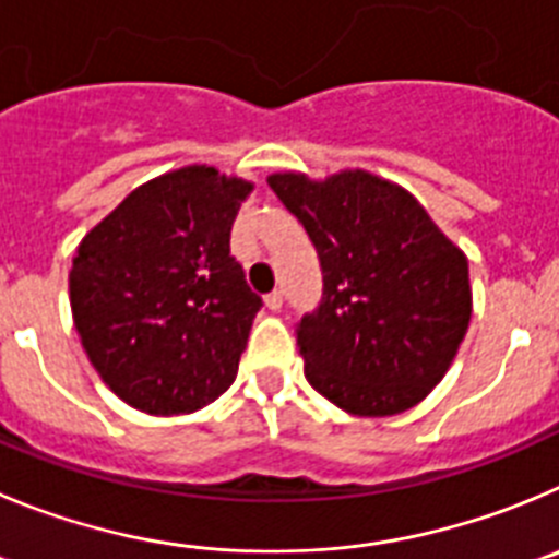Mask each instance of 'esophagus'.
Returning <instances> with one entry per match:
<instances>
[{
	"instance_id": "34e87169",
	"label": "esophagus",
	"mask_w": 559,
	"mask_h": 559,
	"mask_svg": "<svg viewBox=\"0 0 559 559\" xmlns=\"http://www.w3.org/2000/svg\"><path fill=\"white\" fill-rule=\"evenodd\" d=\"M264 304H267V309H270V311H278V309H281V304H284V292H281V289L270 292V295L264 297Z\"/></svg>"
}]
</instances>
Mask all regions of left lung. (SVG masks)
I'll use <instances>...</instances> for the list:
<instances>
[{
	"instance_id": "8db88e82",
	"label": "left lung",
	"mask_w": 559,
	"mask_h": 559,
	"mask_svg": "<svg viewBox=\"0 0 559 559\" xmlns=\"http://www.w3.org/2000/svg\"><path fill=\"white\" fill-rule=\"evenodd\" d=\"M267 181L320 255L322 300L297 322L306 380L353 416L414 408L468 331L463 250L408 190L367 170Z\"/></svg>"
}]
</instances>
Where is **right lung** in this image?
<instances>
[{
  "label": "right lung",
  "instance_id": "add662e5",
  "mask_svg": "<svg viewBox=\"0 0 559 559\" xmlns=\"http://www.w3.org/2000/svg\"><path fill=\"white\" fill-rule=\"evenodd\" d=\"M253 185L187 165L129 192L68 275L87 358L132 408L192 414L234 383L262 297L231 255Z\"/></svg>",
  "mask_w": 559,
  "mask_h": 559
}]
</instances>
